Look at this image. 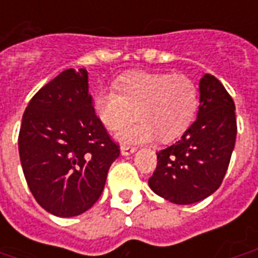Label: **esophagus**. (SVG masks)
Masks as SVG:
<instances>
[{
	"instance_id": "34e87169",
	"label": "esophagus",
	"mask_w": 258,
	"mask_h": 258,
	"mask_svg": "<svg viewBox=\"0 0 258 258\" xmlns=\"http://www.w3.org/2000/svg\"><path fill=\"white\" fill-rule=\"evenodd\" d=\"M137 151L135 146H128V145H123L121 146V155H131Z\"/></svg>"
}]
</instances>
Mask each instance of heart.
Returning a JSON list of instances; mask_svg holds the SVG:
<instances>
[{
	"label": "heart",
	"instance_id": "obj_1",
	"mask_svg": "<svg viewBox=\"0 0 258 258\" xmlns=\"http://www.w3.org/2000/svg\"><path fill=\"white\" fill-rule=\"evenodd\" d=\"M116 90L96 91L92 106L96 117L109 130H118L135 116L137 123L118 133L125 144L146 142L159 135L162 141L177 138L194 121L199 106V90L185 74L128 73Z\"/></svg>",
	"mask_w": 258,
	"mask_h": 258
}]
</instances>
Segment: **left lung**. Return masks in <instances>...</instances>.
<instances>
[{"label":"left lung","mask_w":258,"mask_h":258,"mask_svg":"<svg viewBox=\"0 0 258 258\" xmlns=\"http://www.w3.org/2000/svg\"><path fill=\"white\" fill-rule=\"evenodd\" d=\"M198 118L178 142L157 152L151 189L175 205H190L216 192L225 177L236 140L232 96L220 80L205 74L199 81Z\"/></svg>","instance_id":"8db88e82"}]
</instances>
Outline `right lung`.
Listing matches in <instances>:
<instances>
[{"mask_svg":"<svg viewBox=\"0 0 258 258\" xmlns=\"http://www.w3.org/2000/svg\"><path fill=\"white\" fill-rule=\"evenodd\" d=\"M120 146L96 117L85 69H68L29 102L19 131L26 182L42 209L74 217L95 205Z\"/></svg>","mask_w":258,"mask_h":258,"instance_id":"right-lung-1","label":"right lung"}]
</instances>
